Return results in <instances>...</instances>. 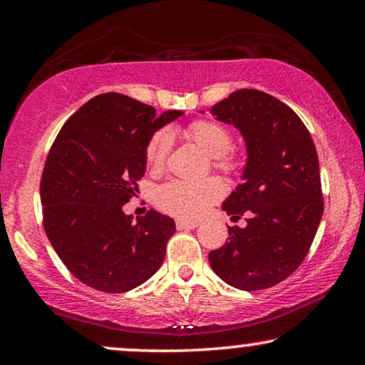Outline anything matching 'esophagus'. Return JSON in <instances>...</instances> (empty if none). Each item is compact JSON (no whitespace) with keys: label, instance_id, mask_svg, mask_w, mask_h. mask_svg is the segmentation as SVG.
<instances>
[{"label":"esophagus","instance_id":"obj_1","mask_svg":"<svg viewBox=\"0 0 365 365\" xmlns=\"http://www.w3.org/2000/svg\"><path fill=\"white\" fill-rule=\"evenodd\" d=\"M199 226L197 221H187V219H178L176 221V227L179 231H182V229H196Z\"/></svg>","mask_w":365,"mask_h":365}]
</instances>
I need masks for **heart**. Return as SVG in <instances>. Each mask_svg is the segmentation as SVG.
Here are the masks:
<instances>
[{"label": "heart", "instance_id": "b5f03b06", "mask_svg": "<svg viewBox=\"0 0 365 365\" xmlns=\"http://www.w3.org/2000/svg\"><path fill=\"white\" fill-rule=\"evenodd\" d=\"M187 138L197 144L209 158H212L214 166L222 171L236 169L234 158L227 156L232 144V136L226 128L214 121H194L186 129ZM173 144V134L169 129H159L149 138L146 144V161L153 169H161L166 163L169 149ZM224 186L216 178H207L202 181H184L174 179L156 191V204L164 212L184 219H196L204 211L222 197Z\"/></svg>", "mask_w": 365, "mask_h": 365}]
</instances>
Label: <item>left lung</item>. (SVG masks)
Returning <instances> with one entry per match:
<instances>
[{
  "label": "left lung",
  "mask_w": 365,
  "mask_h": 365,
  "mask_svg": "<svg viewBox=\"0 0 365 365\" xmlns=\"http://www.w3.org/2000/svg\"><path fill=\"white\" fill-rule=\"evenodd\" d=\"M204 113V111H201ZM211 114L246 144L242 182L222 209L246 227L209 252L212 271L241 291H261L291 276L309 252L324 212L319 159L311 134L287 104L257 89H239Z\"/></svg>",
  "instance_id": "1"
}]
</instances>
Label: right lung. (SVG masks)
<instances>
[{"mask_svg": "<svg viewBox=\"0 0 365 365\" xmlns=\"http://www.w3.org/2000/svg\"><path fill=\"white\" fill-rule=\"evenodd\" d=\"M182 111L156 109L119 93L89 99L64 123L44 163V231L59 259L86 286L128 292L158 272L176 231L169 216L136 217L123 206L146 171V144Z\"/></svg>", "mask_w": 365, "mask_h": 365, "instance_id": "add662e5", "label": "right lung"}]
</instances>
